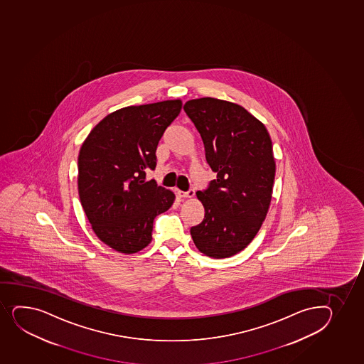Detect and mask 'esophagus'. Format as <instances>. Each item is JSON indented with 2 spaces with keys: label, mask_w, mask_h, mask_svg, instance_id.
Returning <instances> with one entry per match:
<instances>
[{
  "label": "esophagus",
  "mask_w": 364,
  "mask_h": 364,
  "mask_svg": "<svg viewBox=\"0 0 364 364\" xmlns=\"http://www.w3.org/2000/svg\"><path fill=\"white\" fill-rule=\"evenodd\" d=\"M176 196H178L179 198H192V197L195 196V191H193V190H190V191L184 192L180 191V190H176Z\"/></svg>",
  "instance_id": "obj_1"
}]
</instances>
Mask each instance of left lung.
<instances>
[{
  "mask_svg": "<svg viewBox=\"0 0 364 364\" xmlns=\"http://www.w3.org/2000/svg\"><path fill=\"white\" fill-rule=\"evenodd\" d=\"M184 110L200 132L208 164L218 173L207 190L196 193L205 213L191 227V237L208 257H231L252 242L269 209L272 139L262 122L233 102L196 98Z\"/></svg>",
  "mask_w": 364,
  "mask_h": 364,
  "instance_id": "obj_1",
  "label": "left lung"
}]
</instances>
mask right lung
I'll return each instance as SVG.
<instances>
[{
    "label": "right lung",
    "mask_w": 364,
    "mask_h": 364,
    "mask_svg": "<svg viewBox=\"0 0 364 364\" xmlns=\"http://www.w3.org/2000/svg\"><path fill=\"white\" fill-rule=\"evenodd\" d=\"M181 100L129 106L102 119L82 143L78 192L86 218L101 242L122 254H136L151 242L154 219L176 196L145 171L156 167V148L179 115Z\"/></svg>",
    "instance_id": "right-lung-1"
}]
</instances>
